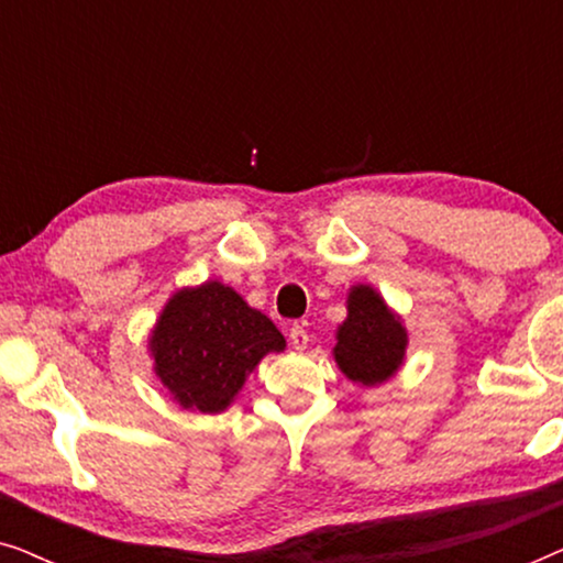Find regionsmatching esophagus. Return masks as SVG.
Returning <instances> with one entry per match:
<instances>
[{
	"label": "esophagus",
	"instance_id": "1",
	"mask_svg": "<svg viewBox=\"0 0 563 563\" xmlns=\"http://www.w3.org/2000/svg\"><path fill=\"white\" fill-rule=\"evenodd\" d=\"M289 343H291V349L305 351L307 343H310V335H307V330L302 325H291L289 328Z\"/></svg>",
	"mask_w": 563,
	"mask_h": 563
}]
</instances>
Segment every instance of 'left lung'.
I'll return each mask as SVG.
<instances>
[{
  "label": "left lung",
  "mask_w": 563,
  "mask_h": 563,
  "mask_svg": "<svg viewBox=\"0 0 563 563\" xmlns=\"http://www.w3.org/2000/svg\"><path fill=\"white\" fill-rule=\"evenodd\" d=\"M407 333L384 299L372 287H353L349 295V318L338 328L335 361L353 382H387L405 358Z\"/></svg>",
  "instance_id": "1"
}]
</instances>
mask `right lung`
<instances>
[{"mask_svg": "<svg viewBox=\"0 0 563 563\" xmlns=\"http://www.w3.org/2000/svg\"><path fill=\"white\" fill-rule=\"evenodd\" d=\"M284 345L274 322L220 282L176 291L151 335L158 379L181 407L207 415L225 410L245 374Z\"/></svg>", "mask_w": 563, "mask_h": 563, "instance_id": "obj_1", "label": "right lung"}]
</instances>
